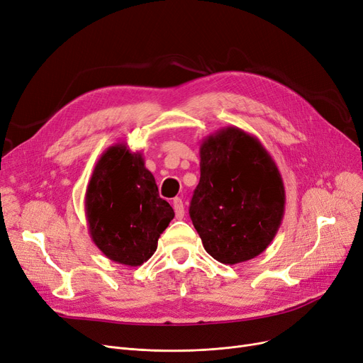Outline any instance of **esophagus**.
<instances>
[{
	"instance_id": "obj_1",
	"label": "esophagus",
	"mask_w": 363,
	"mask_h": 363,
	"mask_svg": "<svg viewBox=\"0 0 363 363\" xmlns=\"http://www.w3.org/2000/svg\"><path fill=\"white\" fill-rule=\"evenodd\" d=\"M172 208H174V213H176L177 218L182 220L184 217V206H183V201L180 198L172 199Z\"/></svg>"
}]
</instances>
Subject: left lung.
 Segmentation results:
<instances>
[{
  "label": "left lung",
  "instance_id": "1",
  "mask_svg": "<svg viewBox=\"0 0 363 363\" xmlns=\"http://www.w3.org/2000/svg\"><path fill=\"white\" fill-rule=\"evenodd\" d=\"M201 179L191 202L205 251L223 264L260 255L285 213L281 172L262 142L235 125L201 142Z\"/></svg>",
  "mask_w": 363,
  "mask_h": 363
}]
</instances>
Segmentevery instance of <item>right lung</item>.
<instances>
[{"mask_svg": "<svg viewBox=\"0 0 363 363\" xmlns=\"http://www.w3.org/2000/svg\"><path fill=\"white\" fill-rule=\"evenodd\" d=\"M85 217L96 247L109 260L135 267L153 255L161 233L174 218L160 198L140 150L116 143L101 153L85 192Z\"/></svg>", "mask_w": 363, "mask_h": 363, "instance_id": "1", "label": "right lung"}]
</instances>
